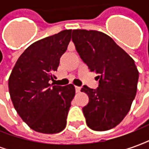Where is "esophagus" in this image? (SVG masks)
I'll use <instances>...</instances> for the list:
<instances>
[{
    "label": "esophagus",
    "instance_id": "esophagus-1",
    "mask_svg": "<svg viewBox=\"0 0 149 149\" xmlns=\"http://www.w3.org/2000/svg\"><path fill=\"white\" fill-rule=\"evenodd\" d=\"M75 89H76V93H80L81 92V87L75 86Z\"/></svg>",
    "mask_w": 149,
    "mask_h": 149
}]
</instances>
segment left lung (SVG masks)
Here are the masks:
<instances>
[{"label": "left lung", "instance_id": "obj_1", "mask_svg": "<svg viewBox=\"0 0 149 149\" xmlns=\"http://www.w3.org/2000/svg\"><path fill=\"white\" fill-rule=\"evenodd\" d=\"M72 40L79 55L97 73V88L84 85L88 96L82 109L87 125L95 131H106L119 125L134 100L139 72L134 61L106 34L95 30L75 29Z\"/></svg>", "mask_w": 149, "mask_h": 149}]
</instances>
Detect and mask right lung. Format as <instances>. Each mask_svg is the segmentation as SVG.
Wrapping results in <instances>:
<instances>
[{"mask_svg": "<svg viewBox=\"0 0 149 149\" xmlns=\"http://www.w3.org/2000/svg\"><path fill=\"white\" fill-rule=\"evenodd\" d=\"M72 30L61 31L32 44L18 58L8 79L15 109L33 130L52 134L61 132L71 101L72 84H50L56 78L60 59L66 52Z\"/></svg>", "mask_w": 149, "mask_h": 149, "instance_id": "right-lung-1", "label": "right lung"}]
</instances>
